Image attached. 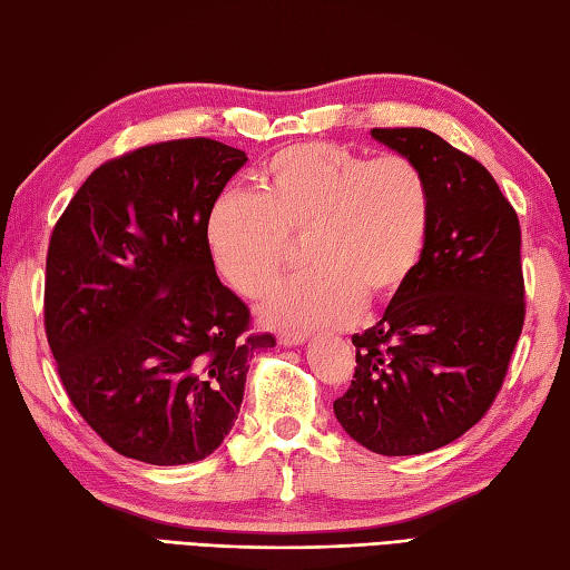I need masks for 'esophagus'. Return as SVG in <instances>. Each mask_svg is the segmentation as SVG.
Returning a JSON list of instances; mask_svg holds the SVG:
<instances>
[{"mask_svg": "<svg viewBox=\"0 0 570 570\" xmlns=\"http://www.w3.org/2000/svg\"><path fill=\"white\" fill-rule=\"evenodd\" d=\"M304 341H306V333H298V331L278 333V343L286 345V348H294V345H301Z\"/></svg>", "mask_w": 570, "mask_h": 570, "instance_id": "1", "label": "esophagus"}]
</instances>
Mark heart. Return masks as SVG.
I'll return each instance as SVG.
<instances>
[{"label": "heart", "mask_w": 570, "mask_h": 570, "mask_svg": "<svg viewBox=\"0 0 570 570\" xmlns=\"http://www.w3.org/2000/svg\"><path fill=\"white\" fill-rule=\"evenodd\" d=\"M432 222V189L405 155L367 158L345 145H292L266 163L259 193L227 189L207 217L217 272L249 298L276 284L304 239L311 269L266 301L282 328L345 326L415 274Z\"/></svg>", "instance_id": "obj_1"}]
</instances>
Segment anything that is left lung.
Here are the masks:
<instances>
[{"label": "left lung", "mask_w": 570, "mask_h": 570, "mask_svg": "<svg viewBox=\"0 0 570 570\" xmlns=\"http://www.w3.org/2000/svg\"><path fill=\"white\" fill-rule=\"evenodd\" d=\"M371 136L422 167L432 222L403 292L353 336L358 365L333 412L371 452L425 454L474 428L504 383L527 316L521 227L487 167L432 130Z\"/></svg>", "instance_id": "1"}]
</instances>
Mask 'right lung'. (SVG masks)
<instances>
[{"mask_svg":"<svg viewBox=\"0 0 570 570\" xmlns=\"http://www.w3.org/2000/svg\"><path fill=\"white\" fill-rule=\"evenodd\" d=\"M247 155L209 138L145 145L88 175L56 222L43 326L59 377L118 454L205 460L227 438L254 351L244 301L219 282L207 217Z\"/></svg>","mask_w":570,"mask_h":570,"instance_id":"add662e5","label":"right lung"}]
</instances>
